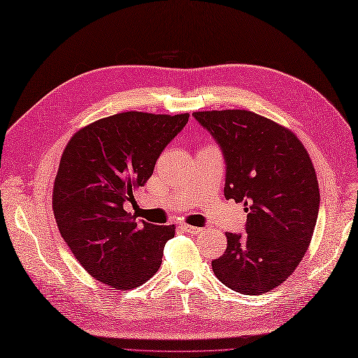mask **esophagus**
I'll list each match as a JSON object with an SVG mask.
<instances>
[{
    "label": "esophagus",
    "instance_id": "34e87169",
    "mask_svg": "<svg viewBox=\"0 0 358 358\" xmlns=\"http://www.w3.org/2000/svg\"><path fill=\"white\" fill-rule=\"evenodd\" d=\"M180 229L188 232V234H202L203 232V229L196 228V226H191V224H187V223H182L180 224Z\"/></svg>",
    "mask_w": 358,
    "mask_h": 358
}]
</instances>
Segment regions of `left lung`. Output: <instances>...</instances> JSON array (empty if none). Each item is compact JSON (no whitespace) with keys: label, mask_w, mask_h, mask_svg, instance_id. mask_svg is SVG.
<instances>
[{"label":"left lung","mask_w":358,"mask_h":358,"mask_svg":"<svg viewBox=\"0 0 358 358\" xmlns=\"http://www.w3.org/2000/svg\"><path fill=\"white\" fill-rule=\"evenodd\" d=\"M224 156V197L245 203L246 234L226 232L215 276L243 294L267 293L299 266L315 232L319 184L292 130L245 109L194 112Z\"/></svg>","instance_id":"8db88e82"}]
</instances>
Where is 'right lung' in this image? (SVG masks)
<instances>
[{
	"instance_id": "1",
	"label": "right lung",
	"mask_w": 358,
	"mask_h": 358,
	"mask_svg": "<svg viewBox=\"0 0 358 358\" xmlns=\"http://www.w3.org/2000/svg\"><path fill=\"white\" fill-rule=\"evenodd\" d=\"M188 118L121 112L82 127L65 147L53 187L57 228L86 272L112 289H136L161 267L174 224L136 223L123 205Z\"/></svg>"
}]
</instances>
